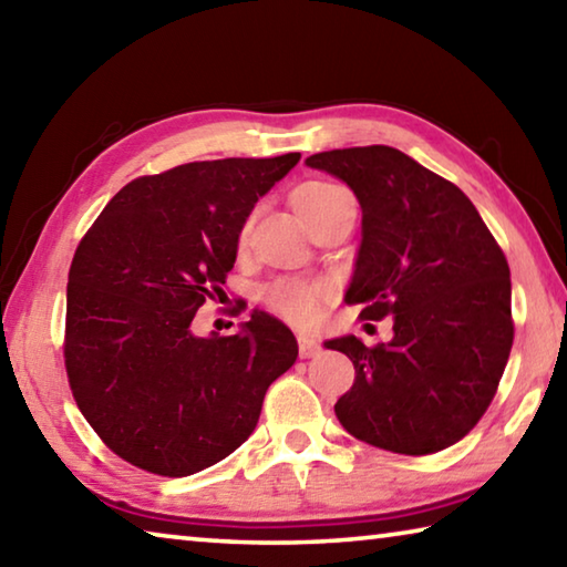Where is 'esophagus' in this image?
I'll return each mask as SVG.
<instances>
[{"mask_svg": "<svg viewBox=\"0 0 567 567\" xmlns=\"http://www.w3.org/2000/svg\"><path fill=\"white\" fill-rule=\"evenodd\" d=\"M297 344H300V358H305V360L318 358V354H320V342L318 340L305 338V334H300V340H297Z\"/></svg>", "mask_w": 567, "mask_h": 567, "instance_id": "1", "label": "esophagus"}]
</instances>
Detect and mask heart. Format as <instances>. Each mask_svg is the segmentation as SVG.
Masks as SVG:
<instances>
[{"mask_svg":"<svg viewBox=\"0 0 567 567\" xmlns=\"http://www.w3.org/2000/svg\"><path fill=\"white\" fill-rule=\"evenodd\" d=\"M342 192V187L330 185V182H307L292 192V207L295 213L322 203L324 197ZM267 305L280 315V318L290 320L297 328H315L322 320L324 305L332 300V285L324 280H312V277H287L270 285L267 290Z\"/></svg>","mask_w":567,"mask_h":567,"instance_id":"obj_1","label":"heart"}]
</instances>
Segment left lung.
I'll return each mask as SVG.
<instances>
[{
    "label": "left lung",
    "mask_w": 567,
    "mask_h": 567,
    "mask_svg": "<svg viewBox=\"0 0 567 567\" xmlns=\"http://www.w3.org/2000/svg\"><path fill=\"white\" fill-rule=\"evenodd\" d=\"M307 167L342 179L362 209L344 300L392 318V340L324 342L354 364L334 402L352 437L400 455L463 440L491 405L513 348L511 267L465 192L385 145L318 152Z\"/></svg>",
    "instance_id": "1"
}]
</instances>
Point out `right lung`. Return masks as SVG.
Returning a JSON list of instances; mask_svg holds the SVG:
<instances>
[{
	"instance_id": "1",
	"label": "right lung",
	"mask_w": 567,
	"mask_h": 567,
	"mask_svg": "<svg viewBox=\"0 0 567 567\" xmlns=\"http://www.w3.org/2000/svg\"><path fill=\"white\" fill-rule=\"evenodd\" d=\"M300 152L189 162L114 195L76 247L64 364L76 408L112 453L185 477L252 435L267 388L297 360L292 330L252 310L237 334L192 332L237 260L255 203Z\"/></svg>"
}]
</instances>
